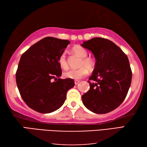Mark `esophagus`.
Returning a JSON list of instances; mask_svg holds the SVG:
<instances>
[{
	"instance_id": "1",
	"label": "esophagus",
	"mask_w": 147,
	"mask_h": 147,
	"mask_svg": "<svg viewBox=\"0 0 147 147\" xmlns=\"http://www.w3.org/2000/svg\"><path fill=\"white\" fill-rule=\"evenodd\" d=\"M79 82H80V80H75V84H76V85H77Z\"/></svg>"
}]
</instances>
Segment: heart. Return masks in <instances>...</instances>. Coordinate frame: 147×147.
<instances>
[{
    "mask_svg": "<svg viewBox=\"0 0 147 147\" xmlns=\"http://www.w3.org/2000/svg\"><path fill=\"white\" fill-rule=\"evenodd\" d=\"M72 51L76 55L82 58L79 64L80 67L77 69H71L68 70L64 73V76L69 79L78 80L86 76L88 74V69L89 70H93L95 67L96 62L94 59L91 57L87 56L88 53L87 50L82 46H75L73 47ZM58 62L59 66L62 69H68V61L64 53L61 54L60 56H59Z\"/></svg>",
    "mask_w": 147,
    "mask_h": 147,
    "instance_id": "heart-1",
    "label": "heart"
}]
</instances>
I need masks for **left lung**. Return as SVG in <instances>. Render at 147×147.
I'll use <instances>...</instances> for the list:
<instances>
[{
	"instance_id": "obj_1",
	"label": "left lung",
	"mask_w": 147,
	"mask_h": 147,
	"mask_svg": "<svg viewBox=\"0 0 147 147\" xmlns=\"http://www.w3.org/2000/svg\"><path fill=\"white\" fill-rule=\"evenodd\" d=\"M82 46L91 51L96 59L88 80L90 89L82 96V103L94 113H109L123 102L129 89L132 71L127 56L112 41L101 37L84 41Z\"/></svg>"
}]
</instances>
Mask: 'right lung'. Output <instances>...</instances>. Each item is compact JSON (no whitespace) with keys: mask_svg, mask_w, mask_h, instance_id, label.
<instances>
[{"mask_svg":"<svg viewBox=\"0 0 147 147\" xmlns=\"http://www.w3.org/2000/svg\"><path fill=\"white\" fill-rule=\"evenodd\" d=\"M70 42L47 37L24 53L16 72L18 88L30 109L47 113L59 109L68 89L74 86L71 79H61L58 59ZM55 79V82H53Z\"/></svg>","mask_w":147,"mask_h":147,"instance_id":"obj_1","label":"right lung"}]
</instances>
